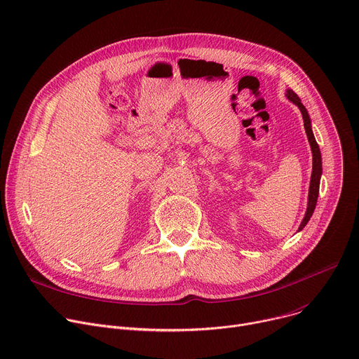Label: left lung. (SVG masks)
Wrapping results in <instances>:
<instances>
[{
  "label": "left lung",
  "instance_id": "8db88e82",
  "mask_svg": "<svg viewBox=\"0 0 359 359\" xmlns=\"http://www.w3.org/2000/svg\"><path fill=\"white\" fill-rule=\"evenodd\" d=\"M285 96L292 102L294 103L300 114H302V118H303V125H305V130H306V135H308V141H309V145H311V149H312V156H313V165H312V175H311V185H309V196H308V208H306V212H305V217H303L302 223L299 226V231L303 230V227H305L308 224V222L311 219L313 211H315V207H316V201H318V196H319V184H320V175H322V156H320V149H319V145L315 140L313 136V132H312V122H311V118H309V114L306 107L303 106L302 100L299 99V96L287 89Z\"/></svg>",
  "mask_w": 359,
  "mask_h": 359
}]
</instances>
